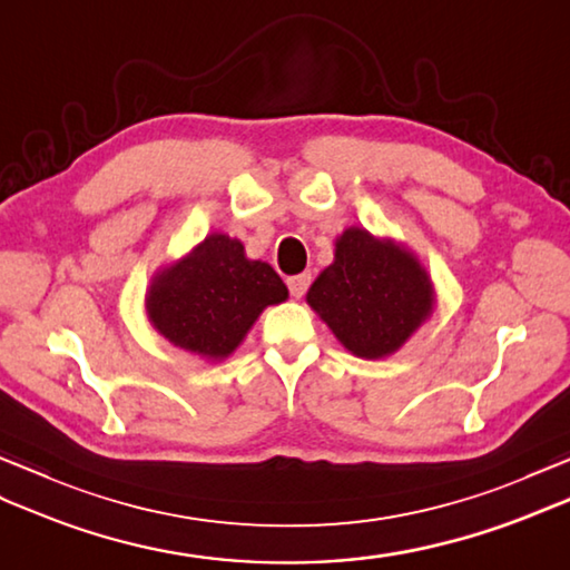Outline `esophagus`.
Segmentation results:
<instances>
[{
	"label": "esophagus",
	"instance_id": "obj_1",
	"mask_svg": "<svg viewBox=\"0 0 570 570\" xmlns=\"http://www.w3.org/2000/svg\"><path fill=\"white\" fill-rule=\"evenodd\" d=\"M288 292H292V296L294 298H301L304 296L306 292H308V286H311V274H298V276H292L288 278Z\"/></svg>",
	"mask_w": 570,
	"mask_h": 570
}]
</instances>
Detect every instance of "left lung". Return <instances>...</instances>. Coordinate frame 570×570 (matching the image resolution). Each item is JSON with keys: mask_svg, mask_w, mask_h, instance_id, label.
Returning <instances> with one entry per match:
<instances>
[{"mask_svg": "<svg viewBox=\"0 0 570 570\" xmlns=\"http://www.w3.org/2000/svg\"><path fill=\"white\" fill-rule=\"evenodd\" d=\"M306 301L350 353L380 360L396 353L431 316L433 286L414 254L394 239L347 227Z\"/></svg>", "mask_w": 570, "mask_h": 570, "instance_id": "8db88e82", "label": "left lung"}]
</instances>
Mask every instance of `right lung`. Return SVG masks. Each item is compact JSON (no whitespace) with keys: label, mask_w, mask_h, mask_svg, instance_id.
I'll return each mask as SVG.
<instances>
[{"label":"right lung","mask_w":570,"mask_h":570,"mask_svg":"<svg viewBox=\"0 0 570 570\" xmlns=\"http://www.w3.org/2000/svg\"><path fill=\"white\" fill-rule=\"evenodd\" d=\"M286 298L288 288L269 264L247 259L239 239L213 233L154 276L147 313L168 343L223 360L245 341L266 306Z\"/></svg>","instance_id":"obj_1"}]
</instances>
